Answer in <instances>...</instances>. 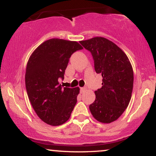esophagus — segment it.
<instances>
[{
  "label": "esophagus",
  "instance_id": "esophagus-1",
  "mask_svg": "<svg viewBox=\"0 0 156 156\" xmlns=\"http://www.w3.org/2000/svg\"><path fill=\"white\" fill-rule=\"evenodd\" d=\"M85 90H86L85 87H82V88H80V92H81V93H83Z\"/></svg>",
  "mask_w": 156,
  "mask_h": 156
}]
</instances>
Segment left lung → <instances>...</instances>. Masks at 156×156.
Wrapping results in <instances>:
<instances>
[{
  "instance_id": "obj_1",
  "label": "left lung",
  "mask_w": 156,
  "mask_h": 156,
  "mask_svg": "<svg viewBox=\"0 0 156 156\" xmlns=\"http://www.w3.org/2000/svg\"><path fill=\"white\" fill-rule=\"evenodd\" d=\"M80 43L92 53L94 70L102 75V87L89 105L92 116L103 123L117 120L127 108L133 87V71L126 54L116 44L97 37Z\"/></svg>"
}]
</instances>
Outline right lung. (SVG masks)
I'll return each instance as SVG.
<instances>
[{
	"instance_id": "right-lung-1",
	"label": "right lung",
	"mask_w": 156,
	"mask_h": 156,
	"mask_svg": "<svg viewBox=\"0 0 156 156\" xmlns=\"http://www.w3.org/2000/svg\"><path fill=\"white\" fill-rule=\"evenodd\" d=\"M83 49L77 42L51 39L33 52L27 64L26 88L37 116L44 122L57 126L69 119L77 103L79 87L61 86L73 53Z\"/></svg>"
}]
</instances>
